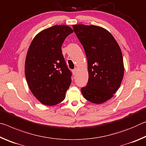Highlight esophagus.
Listing matches in <instances>:
<instances>
[{"instance_id":"esophagus-1","label":"esophagus","mask_w":146,"mask_h":146,"mask_svg":"<svg viewBox=\"0 0 146 146\" xmlns=\"http://www.w3.org/2000/svg\"><path fill=\"white\" fill-rule=\"evenodd\" d=\"M78 69L77 68H75V69H74V70H73V75H76V74H77V72H78Z\"/></svg>"}]
</instances>
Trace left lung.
<instances>
[{
	"mask_svg": "<svg viewBox=\"0 0 146 146\" xmlns=\"http://www.w3.org/2000/svg\"><path fill=\"white\" fill-rule=\"evenodd\" d=\"M88 60V82L81 92L86 100L100 104L120 88L124 74L120 46L107 29L95 25H73Z\"/></svg>",
	"mask_w": 146,
	"mask_h": 146,
	"instance_id": "obj_1",
	"label": "left lung"
}]
</instances>
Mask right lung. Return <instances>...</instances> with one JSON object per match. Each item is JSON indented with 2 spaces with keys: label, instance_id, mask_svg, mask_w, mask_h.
<instances>
[{
  "label": "right lung",
  "instance_id": "right-lung-1",
  "mask_svg": "<svg viewBox=\"0 0 146 146\" xmlns=\"http://www.w3.org/2000/svg\"><path fill=\"white\" fill-rule=\"evenodd\" d=\"M70 26L56 25L44 29L32 40L27 52L25 75L29 90L44 105L55 106L65 98L71 73L62 53Z\"/></svg>",
  "mask_w": 146,
  "mask_h": 146
}]
</instances>
